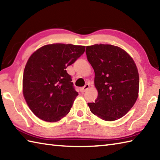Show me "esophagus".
I'll return each instance as SVG.
<instances>
[{"instance_id":"esophagus-1","label":"esophagus","mask_w":160,"mask_h":160,"mask_svg":"<svg viewBox=\"0 0 160 160\" xmlns=\"http://www.w3.org/2000/svg\"><path fill=\"white\" fill-rule=\"evenodd\" d=\"M89 88H90V85L88 83H87L83 87H82V88H80V90L81 92H84L85 91H86V90H88Z\"/></svg>"}]
</instances>
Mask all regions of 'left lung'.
<instances>
[{
	"mask_svg": "<svg viewBox=\"0 0 160 160\" xmlns=\"http://www.w3.org/2000/svg\"><path fill=\"white\" fill-rule=\"evenodd\" d=\"M86 53L95 72L98 95L88 103L90 111L107 121L124 116L136 102L139 77L133 58L124 49L111 44L87 46Z\"/></svg>",
	"mask_w": 160,
	"mask_h": 160,
	"instance_id": "8db88e82",
	"label": "left lung"
}]
</instances>
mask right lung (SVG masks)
<instances>
[{
	"instance_id": "obj_1",
	"label": "right lung",
	"mask_w": 160,
	"mask_h": 160,
	"mask_svg": "<svg viewBox=\"0 0 160 160\" xmlns=\"http://www.w3.org/2000/svg\"><path fill=\"white\" fill-rule=\"evenodd\" d=\"M85 46L47 44L29 57L23 75V95L39 118L57 122L70 112L78 92L65 69L85 52Z\"/></svg>"
}]
</instances>
